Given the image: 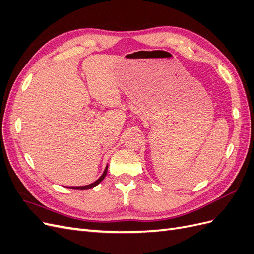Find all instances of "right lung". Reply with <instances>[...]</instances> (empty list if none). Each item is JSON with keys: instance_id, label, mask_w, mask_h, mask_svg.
Instances as JSON below:
<instances>
[{"instance_id": "add662e5", "label": "right lung", "mask_w": 254, "mask_h": 254, "mask_svg": "<svg viewBox=\"0 0 254 254\" xmlns=\"http://www.w3.org/2000/svg\"><path fill=\"white\" fill-rule=\"evenodd\" d=\"M107 170H108V165L106 166L103 175H102L101 177H99V178H98L96 181H94L93 183H90V184H88V186H82V187H71V189H75V190H88V189H92V188L96 187L97 184H99V183H101V182L104 180V178H105L106 175H107Z\"/></svg>"}]
</instances>
